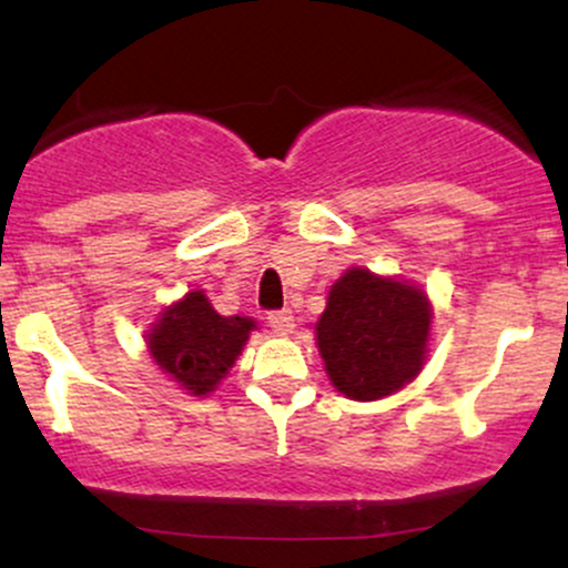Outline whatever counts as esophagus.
<instances>
[{
  "instance_id": "obj_1",
  "label": "esophagus",
  "mask_w": 568,
  "mask_h": 568,
  "mask_svg": "<svg viewBox=\"0 0 568 568\" xmlns=\"http://www.w3.org/2000/svg\"><path fill=\"white\" fill-rule=\"evenodd\" d=\"M266 321H270L272 331H275V334H280V336L291 334V331H293V312L291 310L270 312V317H266Z\"/></svg>"
}]
</instances>
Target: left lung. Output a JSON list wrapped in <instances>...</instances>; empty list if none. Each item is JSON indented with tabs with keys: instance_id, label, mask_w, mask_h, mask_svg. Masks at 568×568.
<instances>
[{
	"instance_id": "obj_1",
	"label": "left lung",
	"mask_w": 568,
	"mask_h": 568,
	"mask_svg": "<svg viewBox=\"0 0 568 568\" xmlns=\"http://www.w3.org/2000/svg\"><path fill=\"white\" fill-rule=\"evenodd\" d=\"M433 306L406 280L352 266L331 285L317 321L328 379L352 400H379L416 379L427 357Z\"/></svg>"
}]
</instances>
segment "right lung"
Wrapping results in <instances>:
<instances>
[{"label": "right lung", "mask_w": 568, "mask_h": 568, "mask_svg": "<svg viewBox=\"0 0 568 568\" xmlns=\"http://www.w3.org/2000/svg\"><path fill=\"white\" fill-rule=\"evenodd\" d=\"M253 328L251 317L219 315L205 293L192 291L165 306L146 344L154 363L189 395H207L230 374Z\"/></svg>", "instance_id": "obj_1"}]
</instances>
